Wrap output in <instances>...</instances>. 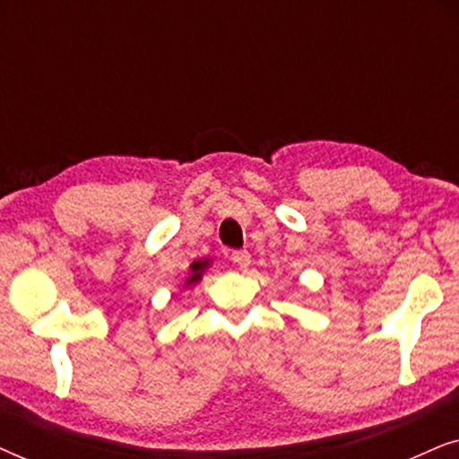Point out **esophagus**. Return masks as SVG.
<instances>
[{
  "mask_svg": "<svg viewBox=\"0 0 459 459\" xmlns=\"http://www.w3.org/2000/svg\"><path fill=\"white\" fill-rule=\"evenodd\" d=\"M231 259H234L236 265L242 267V269H247L250 265V253H248V250H234V253H231Z\"/></svg>",
  "mask_w": 459,
  "mask_h": 459,
  "instance_id": "obj_1",
  "label": "esophagus"
}]
</instances>
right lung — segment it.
I'll list each match as a JSON object with an SVG mask.
<instances>
[{"mask_svg":"<svg viewBox=\"0 0 459 459\" xmlns=\"http://www.w3.org/2000/svg\"><path fill=\"white\" fill-rule=\"evenodd\" d=\"M211 259L209 256H204V259H196L190 265V273H187V278H186V281H184V288H192V286H196L200 280H203V275H204V272L206 269L211 267Z\"/></svg>","mask_w":459,"mask_h":459,"instance_id":"add662e5","label":"right lung"}]
</instances>
